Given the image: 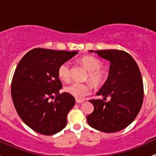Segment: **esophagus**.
<instances>
[{
    "mask_svg": "<svg viewBox=\"0 0 156 156\" xmlns=\"http://www.w3.org/2000/svg\"><path fill=\"white\" fill-rule=\"evenodd\" d=\"M83 102H84V100H76V103H82Z\"/></svg>",
    "mask_w": 156,
    "mask_h": 156,
    "instance_id": "obj_1",
    "label": "esophagus"
}]
</instances>
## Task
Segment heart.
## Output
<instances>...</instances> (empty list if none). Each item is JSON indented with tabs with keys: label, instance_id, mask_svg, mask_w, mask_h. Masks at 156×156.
<instances>
[{
	"label": "heart",
	"instance_id": "obj_1",
	"mask_svg": "<svg viewBox=\"0 0 156 156\" xmlns=\"http://www.w3.org/2000/svg\"><path fill=\"white\" fill-rule=\"evenodd\" d=\"M80 62L88 71V80L95 87H100L104 84L108 78V72L106 69H102V62L93 56H83ZM59 78L64 81L70 79V62H63L58 69ZM90 86L87 84L74 82L65 87V91L76 99H82L90 93Z\"/></svg>",
	"mask_w": 156,
	"mask_h": 156
}]
</instances>
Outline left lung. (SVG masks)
<instances>
[{"mask_svg":"<svg viewBox=\"0 0 156 156\" xmlns=\"http://www.w3.org/2000/svg\"><path fill=\"white\" fill-rule=\"evenodd\" d=\"M110 62L107 80L97 95L103 100H89L94 110L87 117L88 125L106 133L127 127L136 117L144 100V84L137 64L127 52L119 50H89Z\"/></svg>","mask_w":156,"mask_h":156,"instance_id":"8db88e82","label":"left lung"}]
</instances>
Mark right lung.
<instances>
[{
  "label": "right lung",
  "mask_w": 156,
  "mask_h": 156,
  "mask_svg": "<svg viewBox=\"0 0 156 156\" xmlns=\"http://www.w3.org/2000/svg\"><path fill=\"white\" fill-rule=\"evenodd\" d=\"M78 53L35 48L17 65L11 84L12 100L19 116L34 131L48 136L66 126L75 100L68 93L59 94L62 86L58 69Z\"/></svg>",
  "instance_id": "obj_1"
}]
</instances>
